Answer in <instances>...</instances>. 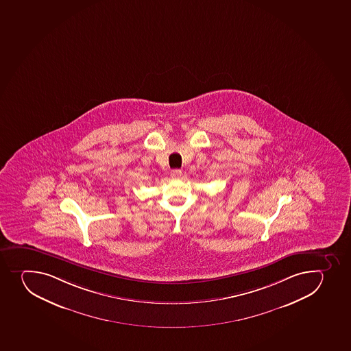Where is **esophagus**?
I'll use <instances>...</instances> for the list:
<instances>
[{
    "instance_id": "obj_1",
    "label": "esophagus",
    "mask_w": 351,
    "mask_h": 351,
    "mask_svg": "<svg viewBox=\"0 0 351 351\" xmlns=\"http://www.w3.org/2000/svg\"><path fill=\"white\" fill-rule=\"evenodd\" d=\"M171 176L173 178H180L182 176V171L180 169H174V171H171Z\"/></svg>"
}]
</instances>
